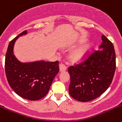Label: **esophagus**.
Instances as JSON below:
<instances>
[{
	"label": "esophagus",
	"mask_w": 122,
	"mask_h": 122,
	"mask_svg": "<svg viewBox=\"0 0 122 122\" xmlns=\"http://www.w3.org/2000/svg\"><path fill=\"white\" fill-rule=\"evenodd\" d=\"M59 69H60V72H63L66 70V66L63 64H60L59 66Z\"/></svg>",
	"instance_id": "obj_1"
}]
</instances>
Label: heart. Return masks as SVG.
Wrapping results in <instances>:
<instances>
[{"mask_svg": "<svg viewBox=\"0 0 122 122\" xmlns=\"http://www.w3.org/2000/svg\"><path fill=\"white\" fill-rule=\"evenodd\" d=\"M90 51V46L84 45L71 52L68 56L69 60L72 63H78L85 59Z\"/></svg>", "mask_w": 122, "mask_h": 122, "instance_id": "heart-1", "label": "heart"}]
</instances>
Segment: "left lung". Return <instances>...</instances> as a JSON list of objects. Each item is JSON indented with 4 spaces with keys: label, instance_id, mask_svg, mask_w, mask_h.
Segmentation results:
<instances>
[{
    "label": "left lung",
    "instance_id": "left-lung-1",
    "mask_svg": "<svg viewBox=\"0 0 122 122\" xmlns=\"http://www.w3.org/2000/svg\"><path fill=\"white\" fill-rule=\"evenodd\" d=\"M99 48L84 62L68 68L69 93L79 101L87 102L99 97L109 88L116 71V53L112 43L104 35Z\"/></svg>",
    "mask_w": 122,
    "mask_h": 122
}]
</instances>
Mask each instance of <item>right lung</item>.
Masks as SVG:
<instances>
[{
	"instance_id": "add662e5",
	"label": "right lung",
	"mask_w": 122,
	"mask_h": 122,
	"mask_svg": "<svg viewBox=\"0 0 122 122\" xmlns=\"http://www.w3.org/2000/svg\"><path fill=\"white\" fill-rule=\"evenodd\" d=\"M27 33V31H24L10 42L5 56V74L15 93L24 99L36 101L48 94L53 79L59 71V62H19L13 54L14 45L19 36Z\"/></svg>"
}]
</instances>
